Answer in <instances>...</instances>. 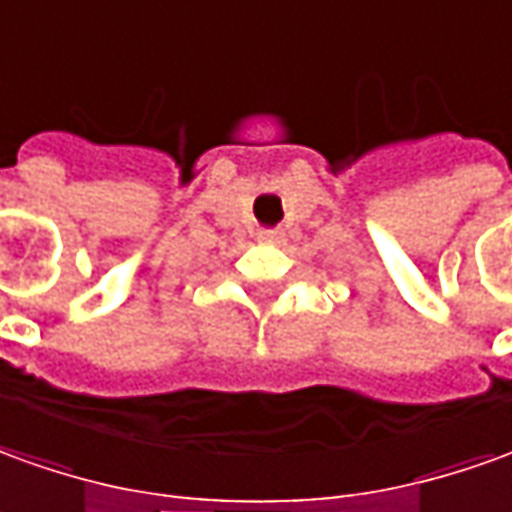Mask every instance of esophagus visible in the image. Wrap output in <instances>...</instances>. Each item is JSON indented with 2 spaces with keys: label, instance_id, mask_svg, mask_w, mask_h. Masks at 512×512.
Here are the masks:
<instances>
[{
  "label": "esophagus",
  "instance_id": "1",
  "mask_svg": "<svg viewBox=\"0 0 512 512\" xmlns=\"http://www.w3.org/2000/svg\"><path fill=\"white\" fill-rule=\"evenodd\" d=\"M277 238H280V235H277L274 229H260V232H257V241L260 243H274Z\"/></svg>",
  "mask_w": 512,
  "mask_h": 512
}]
</instances>
